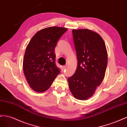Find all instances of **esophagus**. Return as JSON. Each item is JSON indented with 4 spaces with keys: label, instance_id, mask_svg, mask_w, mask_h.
Returning a JSON list of instances; mask_svg holds the SVG:
<instances>
[{
    "label": "esophagus",
    "instance_id": "esophagus-1",
    "mask_svg": "<svg viewBox=\"0 0 127 127\" xmlns=\"http://www.w3.org/2000/svg\"><path fill=\"white\" fill-rule=\"evenodd\" d=\"M66 68V66H62V71H64L65 70Z\"/></svg>",
    "mask_w": 127,
    "mask_h": 127
}]
</instances>
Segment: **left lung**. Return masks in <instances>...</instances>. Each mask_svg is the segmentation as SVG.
<instances>
[{
	"label": "left lung",
	"mask_w": 127,
	"mask_h": 127,
	"mask_svg": "<svg viewBox=\"0 0 127 127\" xmlns=\"http://www.w3.org/2000/svg\"><path fill=\"white\" fill-rule=\"evenodd\" d=\"M78 65L68 78L70 90L78 99L91 97L105 77L107 65L105 44L100 35L88 29L72 30Z\"/></svg>",
	"instance_id": "1"
}]
</instances>
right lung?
<instances>
[{"instance_id":"obj_1","label":"right lung","mask_w":127,"mask_h":127,"mask_svg":"<svg viewBox=\"0 0 127 127\" xmlns=\"http://www.w3.org/2000/svg\"><path fill=\"white\" fill-rule=\"evenodd\" d=\"M67 30V28L57 27L45 28L37 32L28 45L23 59V71L29 85L34 91L45 92L60 73L54 49Z\"/></svg>"}]
</instances>
